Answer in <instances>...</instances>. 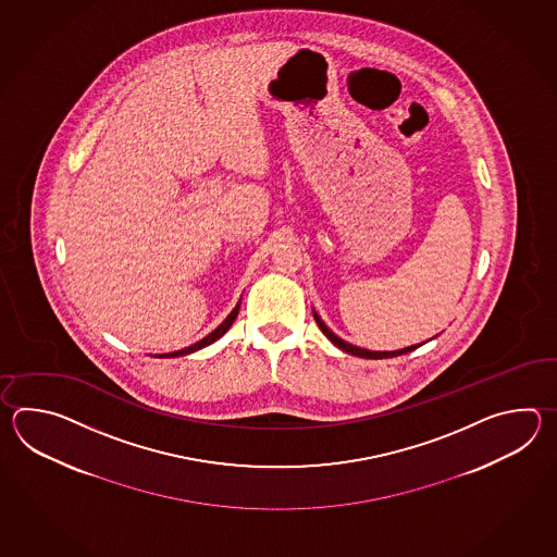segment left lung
I'll list each match as a JSON object with an SVG mask.
<instances>
[{"instance_id": "left-lung-1", "label": "left lung", "mask_w": 557, "mask_h": 557, "mask_svg": "<svg viewBox=\"0 0 557 557\" xmlns=\"http://www.w3.org/2000/svg\"><path fill=\"white\" fill-rule=\"evenodd\" d=\"M314 319H317V324H319L320 331L324 332L326 336H329V341H332V344H336L341 350L344 352H348V355L360 356V358H372V360H379V358H392V356H400L406 355V352H412L414 348L418 346H408V348H403V350H394V352H370V350H364V348H358V346H352V344L344 343L343 338H338L334 332L320 320L319 314H314Z\"/></svg>"}]
</instances>
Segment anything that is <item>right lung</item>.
<instances>
[{
  "label": "right lung",
  "instance_id": "add662e5",
  "mask_svg": "<svg viewBox=\"0 0 557 557\" xmlns=\"http://www.w3.org/2000/svg\"><path fill=\"white\" fill-rule=\"evenodd\" d=\"M238 308H240V302H238L237 307H235V310L226 317L225 322L219 326V329H214L209 336H205L202 341H199L197 344H193V346H189V348H183V350H177V352H171V355H166L165 358H171V356H185L190 355V352H195V350H199V348H202V346H209V344H213L214 341H219L223 334H225L228 329H231V324L235 322V319H237L238 314ZM163 358V356H161Z\"/></svg>",
  "mask_w": 557,
  "mask_h": 557
}]
</instances>
